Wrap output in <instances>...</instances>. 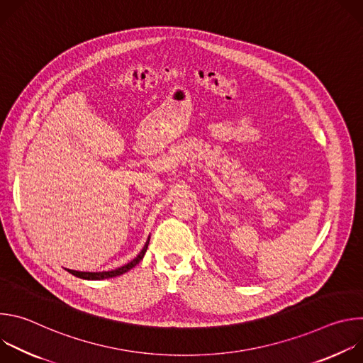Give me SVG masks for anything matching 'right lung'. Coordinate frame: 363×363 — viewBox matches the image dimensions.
I'll list each match as a JSON object with an SVG mask.
<instances>
[{"label":"right lung","mask_w":363,"mask_h":363,"mask_svg":"<svg viewBox=\"0 0 363 363\" xmlns=\"http://www.w3.org/2000/svg\"><path fill=\"white\" fill-rule=\"evenodd\" d=\"M149 240H150V235L147 237L143 248L140 250V252L133 258L132 262H129L128 264L122 266V267H118L115 270H111V272H96V273H91V272H76V270H70V269H66L70 274L79 277V279H83V280H105V279H112V277H118L126 272H129L130 269H133L136 264H139V262L143 258L146 250H147V244H149Z\"/></svg>","instance_id":"obj_1"}]
</instances>
